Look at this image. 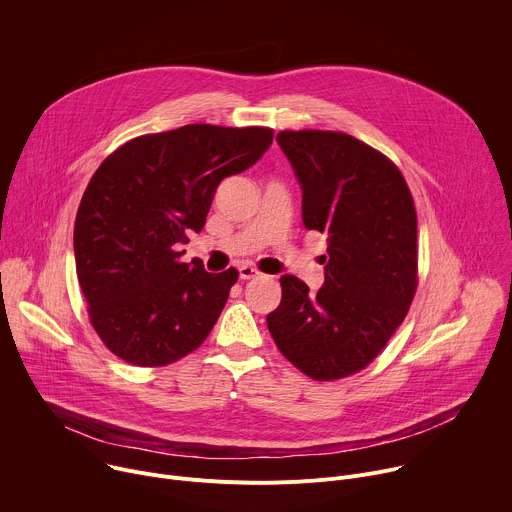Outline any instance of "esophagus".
I'll list each match as a JSON object with an SVG mask.
<instances>
[{
	"label": "esophagus",
	"mask_w": 512,
	"mask_h": 512,
	"mask_svg": "<svg viewBox=\"0 0 512 512\" xmlns=\"http://www.w3.org/2000/svg\"><path fill=\"white\" fill-rule=\"evenodd\" d=\"M261 273L255 269V267H251V265H243V267H239V277L241 279H257Z\"/></svg>",
	"instance_id": "34e87169"
}]
</instances>
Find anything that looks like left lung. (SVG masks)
<instances>
[{"label":"left lung","mask_w":512,"mask_h":512,"mask_svg":"<svg viewBox=\"0 0 512 512\" xmlns=\"http://www.w3.org/2000/svg\"><path fill=\"white\" fill-rule=\"evenodd\" d=\"M302 186L308 231L328 241L318 294L283 275L267 328L281 354L316 381L367 367L405 320L417 289V214L399 168L338 131H281Z\"/></svg>","instance_id":"obj_1"}]
</instances>
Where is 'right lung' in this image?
<instances>
[{"mask_svg":"<svg viewBox=\"0 0 512 512\" xmlns=\"http://www.w3.org/2000/svg\"><path fill=\"white\" fill-rule=\"evenodd\" d=\"M269 127L184 125L135 137L93 174L75 221V261L89 318L105 346L137 367H164L196 350L221 316L237 269L182 263L214 192L251 168Z\"/></svg>","mask_w":512,"mask_h":512,"instance_id":"1","label":"right lung"}]
</instances>
